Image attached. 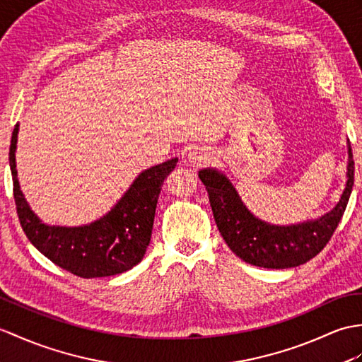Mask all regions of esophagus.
Returning <instances> with one entry per match:
<instances>
[{"label":"esophagus","instance_id":"obj_1","mask_svg":"<svg viewBox=\"0 0 362 362\" xmlns=\"http://www.w3.org/2000/svg\"><path fill=\"white\" fill-rule=\"evenodd\" d=\"M187 160H188L189 165L199 168V166L206 165L209 160H211V154L208 153V149L196 146V148H192L189 153H188Z\"/></svg>","mask_w":362,"mask_h":362}]
</instances>
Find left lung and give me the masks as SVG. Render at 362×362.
Listing matches in <instances>:
<instances>
[{"instance_id": "obj_1", "label": "left lung", "mask_w": 362, "mask_h": 362, "mask_svg": "<svg viewBox=\"0 0 362 362\" xmlns=\"http://www.w3.org/2000/svg\"><path fill=\"white\" fill-rule=\"evenodd\" d=\"M349 180L339 204L321 219L293 226L268 225L243 206L225 175L202 170L199 179L206 187L213 214L226 245L247 264L262 268H291L308 262L332 239L346 211L355 182V163L349 148Z\"/></svg>"}]
</instances>
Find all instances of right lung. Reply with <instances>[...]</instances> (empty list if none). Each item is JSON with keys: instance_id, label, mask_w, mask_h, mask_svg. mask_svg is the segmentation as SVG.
I'll return each instance as SVG.
<instances>
[{"instance_id": "add662e5", "label": "right lung", "mask_w": 362, "mask_h": 362, "mask_svg": "<svg viewBox=\"0 0 362 362\" xmlns=\"http://www.w3.org/2000/svg\"><path fill=\"white\" fill-rule=\"evenodd\" d=\"M16 134L18 124L13 128L9 149L13 199L21 228L32 245L63 270L86 279L114 276L137 265L149 245L158 194L177 158L141 173L100 221L78 228L47 226L30 211L20 189L15 170Z\"/></svg>"}]
</instances>
